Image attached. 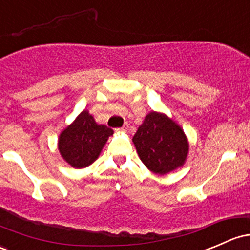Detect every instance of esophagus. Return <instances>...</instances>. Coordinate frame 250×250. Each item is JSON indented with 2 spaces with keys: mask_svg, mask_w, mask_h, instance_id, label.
I'll list each match as a JSON object with an SVG mask.
<instances>
[{
  "mask_svg": "<svg viewBox=\"0 0 250 250\" xmlns=\"http://www.w3.org/2000/svg\"><path fill=\"white\" fill-rule=\"evenodd\" d=\"M127 128H128L127 124H125L124 126H123V127L117 128V131H118V132H126V131H127Z\"/></svg>",
  "mask_w": 250,
  "mask_h": 250,
  "instance_id": "34e87169",
  "label": "esophagus"
}]
</instances>
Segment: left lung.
<instances>
[{
    "instance_id": "1",
    "label": "left lung",
    "mask_w": 250,
    "mask_h": 250,
    "mask_svg": "<svg viewBox=\"0 0 250 250\" xmlns=\"http://www.w3.org/2000/svg\"><path fill=\"white\" fill-rule=\"evenodd\" d=\"M132 142L144 166L158 175L181 168L189 152L188 138L181 126L156 111L146 115Z\"/></svg>"
}]
</instances>
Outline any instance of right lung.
I'll use <instances>...</instances> for the list:
<instances>
[{
    "mask_svg": "<svg viewBox=\"0 0 250 250\" xmlns=\"http://www.w3.org/2000/svg\"><path fill=\"white\" fill-rule=\"evenodd\" d=\"M113 130L95 122L89 111H83L58 137L62 158L75 169L88 167L98 160Z\"/></svg>",
    "mask_w": 250,
    "mask_h": 250,
    "instance_id": "add662e5",
    "label": "right lung"
}]
</instances>
